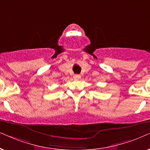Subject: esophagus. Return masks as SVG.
<instances>
[{"label": "esophagus", "instance_id": "esophagus-1", "mask_svg": "<svg viewBox=\"0 0 150 150\" xmlns=\"http://www.w3.org/2000/svg\"><path fill=\"white\" fill-rule=\"evenodd\" d=\"M81 76L79 75H74V79H80Z\"/></svg>", "mask_w": 150, "mask_h": 150}]
</instances>
